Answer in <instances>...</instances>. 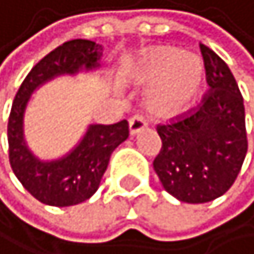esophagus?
<instances>
[{"label": "esophagus", "instance_id": "1", "mask_svg": "<svg viewBox=\"0 0 254 254\" xmlns=\"http://www.w3.org/2000/svg\"><path fill=\"white\" fill-rule=\"evenodd\" d=\"M146 126H147V123H146V120H144V117H141V115H134V117L129 118V134L131 136L137 134V132H141Z\"/></svg>", "mask_w": 254, "mask_h": 254}]
</instances>
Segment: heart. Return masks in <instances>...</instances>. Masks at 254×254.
Instances as JSON below:
<instances>
[{
	"instance_id": "obj_1",
	"label": "heart",
	"mask_w": 254,
	"mask_h": 254,
	"mask_svg": "<svg viewBox=\"0 0 254 254\" xmlns=\"http://www.w3.org/2000/svg\"><path fill=\"white\" fill-rule=\"evenodd\" d=\"M131 82L150 85L146 94L147 110L159 118H173L187 112L201 89L204 67L191 53L170 47L144 52L126 72Z\"/></svg>"
}]
</instances>
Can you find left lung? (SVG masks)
<instances>
[{
    "mask_svg": "<svg viewBox=\"0 0 254 254\" xmlns=\"http://www.w3.org/2000/svg\"><path fill=\"white\" fill-rule=\"evenodd\" d=\"M201 53L207 94L196 110L157 126L162 147L154 159L167 193L190 204L222 196L237 180L248 149L243 97L235 77L211 48L201 45Z\"/></svg>",
    "mask_w": 254,
    "mask_h": 254,
    "instance_id": "1",
    "label": "left lung"
}]
</instances>
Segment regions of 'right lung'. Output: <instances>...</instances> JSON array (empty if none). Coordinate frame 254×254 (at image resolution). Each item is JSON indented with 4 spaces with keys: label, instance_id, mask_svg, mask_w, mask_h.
Returning a JSON list of instances; mask_svg holds the SVG:
<instances>
[{
    "label": "right lung",
    "instance_id": "obj_1",
    "mask_svg": "<svg viewBox=\"0 0 254 254\" xmlns=\"http://www.w3.org/2000/svg\"><path fill=\"white\" fill-rule=\"evenodd\" d=\"M100 57L102 45L92 40L64 42L32 67L12 102L7 123L9 162L22 187L43 204L66 207L87 201L100 187L112 152L129 136L126 120L89 125L76 147L55 160H40L25 141L24 118L32 94L58 76L97 69Z\"/></svg>",
    "mask_w": 254,
    "mask_h": 254
}]
</instances>
